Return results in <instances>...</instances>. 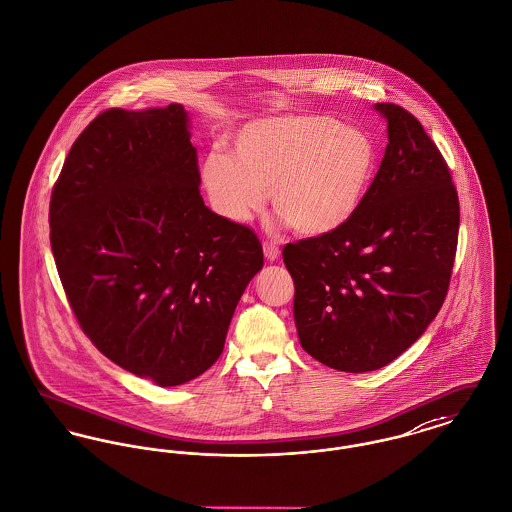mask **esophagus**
<instances>
[{
  "label": "esophagus",
  "instance_id": "1",
  "mask_svg": "<svg viewBox=\"0 0 512 512\" xmlns=\"http://www.w3.org/2000/svg\"><path fill=\"white\" fill-rule=\"evenodd\" d=\"M279 254H281V250H279V246H277V244H273V242H264V256H266L270 262H275V260L279 258Z\"/></svg>",
  "mask_w": 512,
  "mask_h": 512
}]
</instances>
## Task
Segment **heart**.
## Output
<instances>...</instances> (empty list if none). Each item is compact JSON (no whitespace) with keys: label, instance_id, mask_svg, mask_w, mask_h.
<instances>
[{"label":"heart","instance_id":"obj_1","mask_svg":"<svg viewBox=\"0 0 512 512\" xmlns=\"http://www.w3.org/2000/svg\"><path fill=\"white\" fill-rule=\"evenodd\" d=\"M233 157L213 151L202 184L213 211L246 223L266 205L301 237L338 233L361 209L378 169L365 130L324 114H285L248 122L231 139Z\"/></svg>","mask_w":512,"mask_h":512}]
</instances>
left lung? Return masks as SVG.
Masks as SVG:
<instances>
[{
  "label": "left lung",
  "instance_id": "8db88e82",
  "mask_svg": "<svg viewBox=\"0 0 512 512\" xmlns=\"http://www.w3.org/2000/svg\"><path fill=\"white\" fill-rule=\"evenodd\" d=\"M388 145L357 215L334 235L291 242L303 349L343 373L386 367L443 307L460 204L441 151L408 110L376 103Z\"/></svg>",
  "mask_w": 512,
  "mask_h": 512
}]
</instances>
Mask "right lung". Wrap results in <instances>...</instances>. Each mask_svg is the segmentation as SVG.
I'll use <instances>...</instances> for the list:
<instances>
[{
	"label": "right lung",
	"mask_w": 512,
	"mask_h": 512,
	"mask_svg": "<svg viewBox=\"0 0 512 512\" xmlns=\"http://www.w3.org/2000/svg\"><path fill=\"white\" fill-rule=\"evenodd\" d=\"M182 104L99 114L50 200V244L73 314L118 367L159 386L205 373L264 252L200 196Z\"/></svg>",
	"instance_id": "add662e5"
}]
</instances>
